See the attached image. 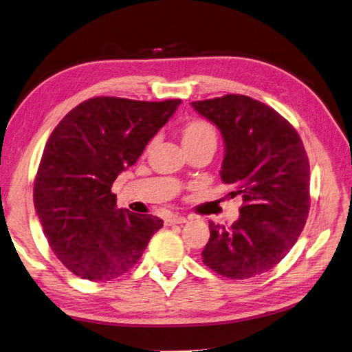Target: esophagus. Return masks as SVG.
Segmentation results:
<instances>
[{
    "mask_svg": "<svg viewBox=\"0 0 352 352\" xmlns=\"http://www.w3.org/2000/svg\"><path fill=\"white\" fill-rule=\"evenodd\" d=\"M187 222V217L184 216H178V214H170L168 219H166V225H182V223H186Z\"/></svg>",
    "mask_w": 352,
    "mask_h": 352,
    "instance_id": "1",
    "label": "esophagus"
}]
</instances>
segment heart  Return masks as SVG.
Returning a JSON list of instances; mask_svg holds the SVG:
<instances>
[{"label": "heart", "mask_w": 352, "mask_h": 352, "mask_svg": "<svg viewBox=\"0 0 352 352\" xmlns=\"http://www.w3.org/2000/svg\"><path fill=\"white\" fill-rule=\"evenodd\" d=\"M183 144L186 148L201 144H216L217 133L211 122L206 120H192L186 122L182 130Z\"/></svg>", "instance_id": "heart-1"}]
</instances>
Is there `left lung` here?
<instances>
[{"label":"left lung","mask_w":352,"mask_h":352,"mask_svg":"<svg viewBox=\"0 0 352 352\" xmlns=\"http://www.w3.org/2000/svg\"><path fill=\"white\" fill-rule=\"evenodd\" d=\"M225 139L220 178L240 195V219L210 222L202 261L217 274L249 279L287 256L306 225L310 166L297 130L273 108L241 94L192 102Z\"/></svg>","instance_id":"obj_1"}]
</instances>
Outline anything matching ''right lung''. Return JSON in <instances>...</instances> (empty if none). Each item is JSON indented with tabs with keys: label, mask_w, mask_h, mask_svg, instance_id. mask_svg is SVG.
<instances>
[{
	"label": "right lung",
	"mask_w": 352,
	"mask_h": 352,
	"mask_svg": "<svg viewBox=\"0 0 352 352\" xmlns=\"http://www.w3.org/2000/svg\"><path fill=\"white\" fill-rule=\"evenodd\" d=\"M182 100L100 96L78 104L49 136L34 207L49 246L73 274L111 280L142 256L163 220L117 208V177L135 165Z\"/></svg>",
	"instance_id": "add662e5"
}]
</instances>
